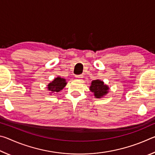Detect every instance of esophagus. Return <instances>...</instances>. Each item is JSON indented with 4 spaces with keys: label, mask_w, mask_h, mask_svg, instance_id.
Instances as JSON below:
<instances>
[{
    "label": "esophagus",
    "mask_w": 155,
    "mask_h": 155,
    "mask_svg": "<svg viewBox=\"0 0 155 155\" xmlns=\"http://www.w3.org/2000/svg\"><path fill=\"white\" fill-rule=\"evenodd\" d=\"M76 78H77V79H78V80H81V79H82V78H83V75H82V74L77 75V76H76Z\"/></svg>",
    "instance_id": "1"
}]
</instances>
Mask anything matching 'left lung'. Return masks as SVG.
<instances>
[{
  "label": "left lung",
  "mask_w": 155,
  "mask_h": 155,
  "mask_svg": "<svg viewBox=\"0 0 155 155\" xmlns=\"http://www.w3.org/2000/svg\"><path fill=\"white\" fill-rule=\"evenodd\" d=\"M90 90L94 94L96 98H99L103 97L108 92V86L104 85L103 81L100 80H94L91 82Z\"/></svg>",
  "instance_id": "8db88e82"
}]
</instances>
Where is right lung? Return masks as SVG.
Returning <instances> with one entry per match:
<instances>
[{
    "mask_svg": "<svg viewBox=\"0 0 155 155\" xmlns=\"http://www.w3.org/2000/svg\"><path fill=\"white\" fill-rule=\"evenodd\" d=\"M65 85H66V83H65L64 78L57 77L51 83L48 84V89L49 91H51V93L59 92L65 87Z\"/></svg>",
    "mask_w": 155,
    "mask_h": 155,
    "instance_id": "right-lung-1",
    "label": "right lung"
}]
</instances>
